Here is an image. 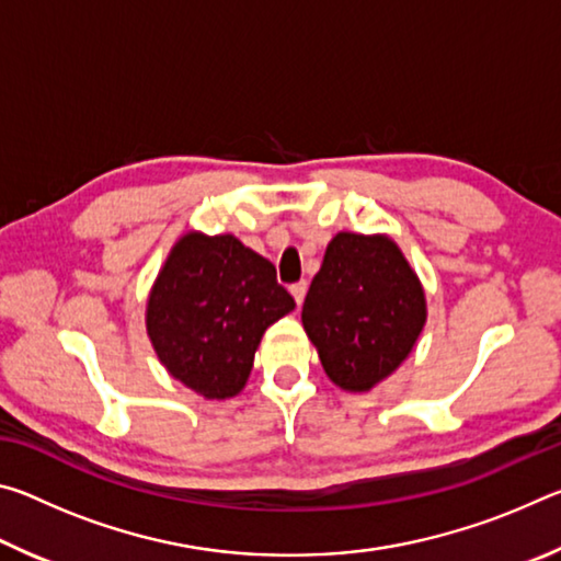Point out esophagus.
<instances>
[{
    "mask_svg": "<svg viewBox=\"0 0 561 561\" xmlns=\"http://www.w3.org/2000/svg\"><path fill=\"white\" fill-rule=\"evenodd\" d=\"M307 289H309V284H307V279H301V282H297V284H291L289 287V291H291V297H294V301L299 304L301 307V301H304V297H307Z\"/></svg>",
    "mask_w": 561,
    "mask_h": 561,
    "instance_id": "esophagus-1",
    "label": "esophagus"
}]
</instances>
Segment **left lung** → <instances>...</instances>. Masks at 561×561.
Instances as JSON below:
<instances>
[{
	"mask_svg": "<svg viewBox=\"0 0 561 561\" xmlns=\"http://www.w3.org/2000/svg\"><path fill=\"white\" fill-rule=\"evenodd\" d=\"M301 321L331 381L368 391L411 354L425 324V297L388 237L339 232L311 279Z\"/></svg>",
	"mask_w": 561,
	"mask_h": 561,
	"instance_id": "1",
	"label": "left lung"
}]
</instances>
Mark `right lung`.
I'll return each instance as SVG.
<instances>
[{
    "label": "right lung",
    "instance_id": "1",
    "mask_svg": "<svg viewBox=\"0 0 561 561\" xmlns=\"http://www.w3.org/2000/svg\"><path fill=\"white\" fill-rule=\"evenodd\" d=\"M294 309L277 270L232 234H185L148 299V334L170 376L205 398L237 396L264 329Z\"/></svg>",
    "mask_w": 561,
    "mask_h": 561
}]
</instances>
